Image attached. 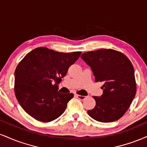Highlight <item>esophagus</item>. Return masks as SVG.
<instances>
[{
	"label": "esophagus",
	"mask_w": 147,
	"mask_h": 147,
	"mask_svg": "<svg viewBox=\"0 0 147 147\" xmlns=\"http://www.w3.org/2000/svg\"><path fill=\"white\" fill-rule=\"evenodd\" d=\"M76 97H77V98L78 99H81V100H84V99H86V96H83V95H75Z\"/></svg>",
	"instance_id": "esophagus-1"
}]
</instances>
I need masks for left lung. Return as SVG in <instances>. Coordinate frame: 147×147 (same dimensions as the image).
Masks as SVG:
<instances>
[{"label": "left lung", "instance_id": "8db88e82", "mask_svg": "<svg viewBox=\"0 0 147 147\" xmlns=\"http://www.w3.org/2000/svg\"><path fill=\"white\" fill-rule=\"evenodd\" d=\"M81 58L92 69L96 82H103L100 97L94 96L96 105L88 111L92 119L112 122L124 115L136 93L134 68L126 55L112 49L84 52Z\"/></svg>", "mask_w": 147, "mask_h": 147}]
</instances>
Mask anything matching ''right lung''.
Wrapping results in <instances>:
<instances>
[{"label":"right lung","instance_id":"1","mask_svg":"<svg viewBox=\"0 0 147 147\" xmlns=\"http://www.w3.org/2000/svg\"><path fill=\"white\" fill-rule=\"evenodd\" d=\"M81 54L39 47L25 55L15 70L14 92L27 113L43 122L62 115L74 95L58 92V84Z\"/></svg>","mask_w":147,"mask_h":147}]
</instances>
